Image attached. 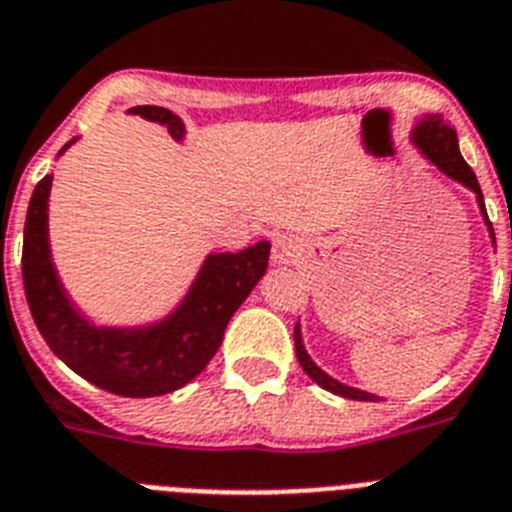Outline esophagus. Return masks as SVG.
<instances>
[{
  "mask_svg": "<svg viewBox=\"0 0 512 512\" xmlns=\"http://www.w3.org/2000/svg\"><path fill=\"white\" fill-rule=\"evenodd\" d=\"M302 257V244L299 239L289 234H278L273 239V249H270V263L278 265V268H286V265H294Z\"/></svg>",
  "mask_w": 512,
  "mask_h": 512,
  "instance_id": "esophagus-1",
  "label": "esophagus"
}]
</instances>
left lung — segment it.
Here are the masks:
<instances>
[{
	"mask_svg": "<svg viewBox=\"0 0 512 512\" xmlns=\"http://www.w3.org/2000/svg\"><path fill=\"white\" fill-rule=\"evenodd\" d=\"M410 141L415 144V149L421 152L423 160H429L436 170H442L444 176L452 178V181H458L463 184L465 189L473 191V197H476V205H479V213L484 218V226L489 231V239L494 244V228L489 223V215H486V207H484V194H481V186H479V178L476 173L471 170V165L463 160L460 155V147H458V134H455V128L447 123V120L439 115V112H431V115H423L418 123L413 126L410 131ZM294 347H297V360L302 365V371L307 376L313 378L315 384L323 386L326 392L331 394H339V397H347V400H360V402H376L381 397L371 392H363V389H355V386H347L342 381H336L334 376H328L323 371L321 365L315 363L313 357L307 355L305 350V339H302V326H294Z\"/></svg>",
	"mask_w": 512,
	"mask_h": 512,
	"instance_id": "1",
	"label": "left lung"
}]
</instances>
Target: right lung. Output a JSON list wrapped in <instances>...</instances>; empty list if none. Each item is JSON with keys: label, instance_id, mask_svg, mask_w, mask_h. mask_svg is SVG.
Wrapping results in <instances>:
<instances>
[{"label": "right lung", "instance_id": "1", "mask_svg": "<svg viewBox=\"0 0 512 512\" xmlns=\"http://www.w3.org/2000/svg\"><path fill=\"white\" fill-rule=\"evenodd\" d=\"M139 118L160 123L176 141L186 139L184 120L165 107H131ZM78 141L57 152L62 157ZM52 173L33 189L23 228V286L36 328L49 350L70 371L120 397H160L186 386L205 371L223 342L231 315L265 276L270 242L242 252H210L173 310L136 326L94 323L62 284L49 244Z\"/></svg>", "mask_w": 512, "mask_h": 512}]
</instances>
